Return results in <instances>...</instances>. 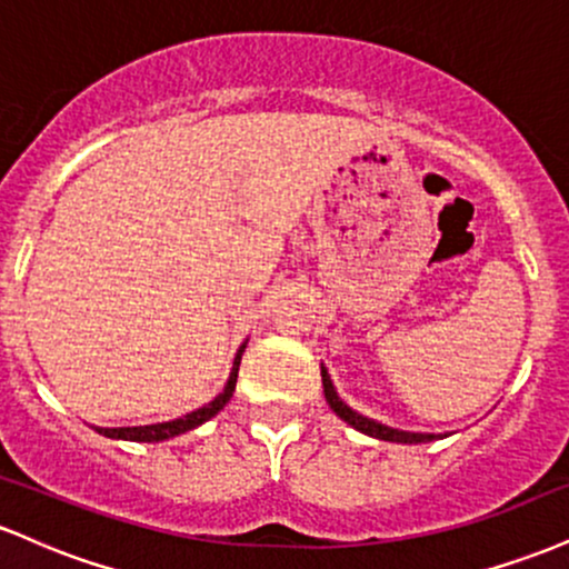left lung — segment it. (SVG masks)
I'll return each instance as SVG.
<instances>
[{"label": "left lung", "instance_id": "left-lung-1", "mask_svg": "<svg viewBox=\"0 0 569 569\" xmlns=\"http://www.w3.org/2000/svg\"><path fill=\"white\" fill-rule=\"evenodd\" d=\"M321 377H323V393H326V401H329V407L337 411L339 417H342L348 426H352L356 430H361V433L367 436H375V439H382V441H396V443H426V441H433L436 436L430 433H409V430H396V428H388V426H380V422L369 420V417L358 415V411H352L348 403L342 401V398L337 396L335 385H331V377L329 371L321 367Z\"/></svg>", "mask_w": 569, "mask_h": 569}]
</instances>
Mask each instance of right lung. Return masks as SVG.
<instances>
[{"instance_id":"obj_1","label":"right lung","mask_w":569,"mask_h":569,"mask_svg":"<svg viewBox=\"0 0 569 569\" xmlns=\"http://www.w3.org/2000/svg\"><path fill=\"white\" fill-rule=\"evenodd\" d=\"M246 345L238 350V356H234V363H232V375L230 380H227L224 390L213 398L211 403H206V407L189 411V415L179 417V420H171V422H158V426H139V428H96L101 436H109V439H126V441H166V439H173V436L179 433H187V430L202 426L206 420H211L213 415H219L221 409L227 407V401H230L232 393H234V382H238V369H240V356H243Z\"/></svg>"}]
</instances>
